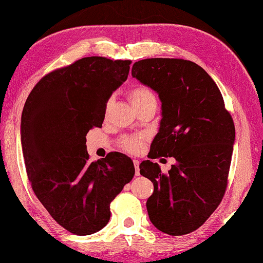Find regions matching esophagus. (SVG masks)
Wrapping results in <instances>:
<instances>
[{"label":"esophagus","instance_id":"34e87169","mask_svg":"<svg viewBox=\"0 0 263 263\" xmlns=\"http://www.w3.org/2000/svg\"><path fill=\"white\" fill-rule=\"evenodd\" d=\"M133 164H135V170H136V176H139V160L138 159H133Z\"/></svg>","mask_w":263,"mask_h":263}]
</instances>
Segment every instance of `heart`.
<instances>
[{"mask_svg": "<svg viewBox=\"0 0 263 263\" xmlns=\"http://www.w3.org/2000/svg\"><path fill=\"white\" fill-rule=\"evenodd\" d=\"M128 96H130L132 106L135 108L140 106V105H143L145 103H147V101L155 99L154 93H152L147 87H145V86H136V87H133L131 89L130 93H128ZM144 140H145V138L142 136L140 137H124V138L120 139L119 144H120L121 148H124V150L135 152L137 150H139L140 146H142L144 143Z\"/></svg>", "mask_w": 263, "mask_h": 263, "instance_id": "heart-1", "label": "heart"}]
</instances>
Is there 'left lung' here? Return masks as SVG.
I'll list each match as a JSON object with an SVG mask.
<instances>
[{"instance_id":"8db88e82","label":"left lung","mask_w":263,"mask_h":263,"mask_svg":"<svg viewBox=\"0 0 263 263\" xmlns=\"http://www.w3.org/2000/svg\"><path fill=\"white\" fill-rule=\"evenodd\" d=\"M132 77L162 101V120L148 158L177 160L166 175L151 160L140 163V175L155 187L146 202L148 217L160 232L189 234L224 196L235 142L233 118L217 85L193 61L145 59L135 62Z\"/></svg>"}]
</instances>
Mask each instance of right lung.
Returning a JSON list of instances; mask_svg holds the SVG:
<instances>
[{"label":"right lung","instance_id":"add662e5","mask_svg":"<svg viewBox=\"0 0 263 263\" xmlns=\"http://www.w3.org/2000/svg\"><path fill=\"white\" fill-rule=\"evenodd\" d=\"M130 60L82 58L31 89L21 117V144L34 194L69 233L91 235L111 217L109 204L135 176L131 158L111 152L88 162L86 135L103 125L106 105L126 81Z\"/></svg>","mask_w":263,"mask_h":263}]
</instances>
